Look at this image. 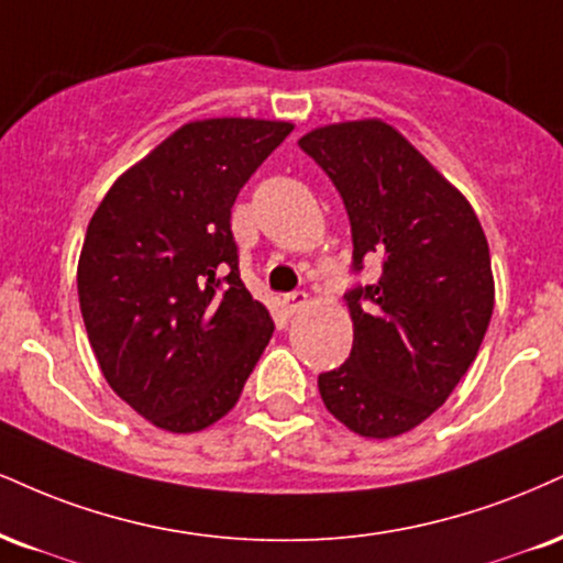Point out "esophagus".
<instances>
[{
	"label": "esophagus",
	"instance_id": "obj_1",
	"mask_svg": "<svg viewBox=\"0 0 563 563\" xmlns=\"http://www.w3.org/2000/svg\"><path fill=\"white\" fill-rule=\"evenodd\" d=\"M307 303H309V294H303V290H294V294L283 296V307H286L288 314H296V311H301Z\"/></svg>",
	"mask_w": 563,
	"mask_h": 563
}]
</instances>
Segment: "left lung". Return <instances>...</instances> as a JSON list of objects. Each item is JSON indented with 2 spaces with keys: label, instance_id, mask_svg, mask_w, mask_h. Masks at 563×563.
<instances>
[{
  "label": "left lung",
  "instance_id": "1",
  "mask_svg": "<svg viewBox=\"0 0 563 563\" xmlns=\"http://www.w3.org/2000/svg\"><path fill=\"white\" fill-rule=\"evenodd\" d=\"M299 146L341 194L354 262L380 256L383 275L343 299L354 346L322 372L328 411L364 438H396L424 422L475 362L493 288L475 209L383 120L317 128Z\"/></svg>",
  "mask_w": 563,
  "mask_h": 563
}]
</instances>
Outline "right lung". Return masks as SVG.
Returning a JSON list of instances; mask_svg holds the SVG:
<instances>
[{"mask_svg": "<svg viewBox=\"0 0 563 563\" xmlns=\"http://www.w3.org/2000/svg\"><path fill=\"white\" fill-rule=\"evenodd\" d=\"M290 131L254 118L183 125L114 180L88 222V341L110 388L162 430L225 417L273 338V317L241 280L230 209Z\"/></svg>", "mask_w": 563, "mask_h": 563, "instance_id": "add662e5", "label": "right lung"}]
</instances>
